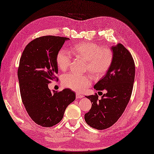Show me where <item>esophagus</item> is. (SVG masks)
Segmentation results:
<instances>
[{"label":"esophagus","instance_id":"1","mask_svg":"<svg viewBox=\"0 0 154 154\" xmlns=\"http://www.w3.org/2000/svg\"><path fill=\"white\" fill-rule=\"evenodd\" d=\"M76 98H77V99H82V98H83V97H84V96H83V95L78 94V93H76Z\"/></svg>","mask_w":154,"mask_h":154}]
</instances>
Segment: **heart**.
Here are the masks:
<instances>
[{
	"label": "heart",
	"mask_w": 154,
	"mask_h": 154,
	"mask_svg": "<svg viewBox=\"0 0 154 154\" xmlns=\"http://www.w3.org/2000/svg\"><path fill=\"white\" fill-rule=\"evenodd\" d=\"M72 54L87 61L86 70L93 76L100 77L105 74L113 61V53L109 48H101L91 42H83L72 48ZM72 56L66 49H61L56 56V63L59 69L65 70L72 61ZM62 82L65 87L74 91L82 92L91 84V79L88 75H78L70 72L63 75Z\"/></svg>",
	"instance_id": "b5f03b06"
}]
</instances>
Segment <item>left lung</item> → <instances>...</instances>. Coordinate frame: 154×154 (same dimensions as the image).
Here are the masks:
<instances>
[{"instance_id": "obj_1", "label": "left lung", "mask_w": 154, "mask_h": 154, "mask_svg": "<svg viewBox=\"0 0 154 154\" xmlns=\"http://www.w3.org/2000/svg\"><path fill=\"white\" fill-rule=\"evenodd\" d=\"M113 61L106 74L94 85L97 91L106 93L85 96L92 103L91 109L84 116L85 121L93 128H108L118 120L124 112L132 93L135 66L132 55L122 44L112 46Z\"/></svg>"}]
</instances>
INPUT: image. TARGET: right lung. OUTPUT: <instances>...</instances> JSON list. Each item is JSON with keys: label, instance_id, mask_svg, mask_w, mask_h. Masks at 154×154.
Returning <instances> with one entry per match:
<instances>
[{"label": "right lung", "instance_id": "right-lung-1", "mask_svg": "<svg viewBox=\"0 0 154 154\" xmlns=\"http://www.w3.org/2000/svg\"><path fill=\"white\" fill-rule=\"evenodd\" d=\"M69 40L55 36L37 38L26 46L20 59L17 76L22 102L31 118L42 127L61 122L66 107L76 99L70 89L56 92L48 88L51 80L57 79L56 56Z\"/></svg>", "mask_w": 154, "mask_h": 154}]
</instances>
